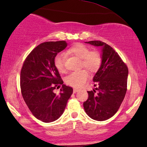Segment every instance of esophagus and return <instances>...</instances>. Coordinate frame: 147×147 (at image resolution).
I'll use <instances>...</instances> for the list:
<instances>
[{"label": "esophagus", "mask_w": 147, "mask_h": 147, "mask_svg": "<svg viewBox=\"0 0 147 147\" xmlns=\"http://www.w3.org/2000/svg\"><path fill=\"white\" fill-rule=\"evenodd\" d=\"M78 90H79L77 89V88H74V90H73L74 93H76V92H77Z\"/></svg>", "instance_id": "obj_1"}]
</instances>
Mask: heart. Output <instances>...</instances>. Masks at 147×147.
Returning <instances> with one entry per match:
<instances>
[{
    "label": "heart",
    "instance_id": "heart-1",
    "mask_svg": "<svg viewBox=\"0 0 147 147\" xmlns=\"http://www.w3.org/2000/svg\"><path fill=\"white\" fill-rule=\"evenodd\" d=\"M67 53L71 54L82 59V67H86L90 72H95L101 65V56L96 51H90L89 48L82 43L72 45L67 49ZM57 69L60 73L65 72V57L63 54H58L54 59ZM89 78L87 70L81 69L72 72L65 78L66 84L74 88H81L85 85Z\"/></svg>",
    "mask_w": 147,
    "mask_h": 147
}]
</instances>
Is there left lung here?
<instances>
[{"instance_id": "8db88e82", "label": "left lung", "mask_w": 147, "mask_h": 147, "mask_svg": "<svg viewBox=\"0 0 147 147\" xmlns=\"http://www.w3.org/2000/svg\"><path fill=\"white\" fill-rule=\"evenodd\" d=\"M85 43L102 48V61L93 78L94 86L98 88L88 92V98L84 102V108L92 119L104 121L116 113L123 101L127 88L128 67L108 44L100 41Z\"/></svg>"}]
</instances>
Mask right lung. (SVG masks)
Here are the masks:
<instances>
[{"instance_id": "obj_1", "label": "right lung", "mask_w": 147, "mask_h": 147, "mask_svg": "<svg viewBox=\"0 0 147 147\" xmlns=\"http://www.w3.org/2000/svg\"><path fill=\"white\" fill-rule=\"evenodd\" d=\"M67 46L65 41L45 42L37 46L26 58L20 84L24 100L33 116L49 123L63 114L73 89L63 84L54 59ZM62 86L61 93L53 90Z\"/></svg>"}]
</instances>
